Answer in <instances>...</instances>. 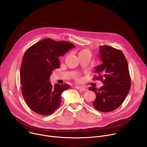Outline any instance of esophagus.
I'll return each mask as SVG.
<instances>
[{"label":"esophagus","instance_id":"obj_1","mask_svg":"<svg viewBox=\"0 0 147 147\" xmlns=\"http://www.w3.org/2000/svg\"><path fill=\"white\" fill-rule=\"evenodd\" d=\"M75 89L79 90H80V91H86V89L83 87H80V86H76L75 87Z\"/></svg>","mask_w":147,"mask_h":147}]
</instances>
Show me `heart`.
<instances>
[{
	"mask_svg": "<svg viewBox=\"0 0 147 147\" xmlns=\"http://www.w3.org/2000/svg\"><path fill=\"white\" fill-rule=\"evenodd\" d=\"M84 51H88V50H84L82 51L81 52H84Z\"/></svg>",
	"mask_w": 147,
	"mask_h": 147,
	"instance_id": "obj_1",
	"label": "heart"
}]
</instances>
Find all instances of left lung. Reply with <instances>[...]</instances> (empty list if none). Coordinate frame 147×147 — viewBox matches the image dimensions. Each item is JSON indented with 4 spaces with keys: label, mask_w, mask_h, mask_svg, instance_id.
I'll return each mask as SVG.
<instances>
[{
    "label": "left lung",
    "mask_w": 147,
    "mask_h": 147,
    "mask_svg": "<svg viewBox=\"0 0 147 147\" xmlns=\"http://www.w3.org/2000/svg\"><path fill=\"white\" fill-rule=\"evenodd\" d=\"M99 49L102 63L96 68L98 76L93 79L101 80L104 85L100 89L91 87L89 90L96 94L93 107L108 112L123 103L130 89L131 79L127 60L121 50L107 45Z\"/></svg>",
    "instance_id": "1"
}]
</instances>
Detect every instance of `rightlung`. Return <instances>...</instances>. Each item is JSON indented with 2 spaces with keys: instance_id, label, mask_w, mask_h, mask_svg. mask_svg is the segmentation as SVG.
<instances>
[{
  "instance_id": "right-lung-1",
  "label": "right lung",
  "mask_w": 147,
  "mask_h": 147,
  "mask_svg": "<svg viewBox=\"0 0 147 147\" xmlns=\"http://www.w3.org/2000/svg\"><path fill=\"white\" fill-rule=\"evenodd\" d=\"M75 47L68 42L46 38L25 51L20 68L21 89L26 104L35 112L47 116L60 105L61 94L70 86L53 85L49 79L52 71L60 67L58 57Z\"/></svg>"
}]
</instances>
